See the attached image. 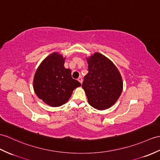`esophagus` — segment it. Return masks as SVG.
<instances>
[{"label":"esophagus","mask_w":160,"mask_h":160,"mask_svg":"<svg viewBox=\"0 0 160 160\" xmlns=\"http://www.w3.org/2000/svg\"><path fill=\"white\" fill-rule=\"evenodd\" d=\"M78 80L79 82H80L82 84V78L81 77H80V78H78Z\"/></svg>","instance_id":"1"}]
</instances>
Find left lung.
<instances>
[{
  "label": "left lung",
  "mask_w": 160,
  "mask_h": 160,
  "mask_svg": "<svg viewBox=\"0 0 160 160\" xmlns=\"http://www.w3.org/2000/svg\"><path fill=\"white\" fill-rule=\"evenodd\" d=\"M86 58L88 73L84 77L82 88L88 102L97 110L108 109L122 93L123 83L121 73L109 58L99 52Z\"/></svg>",
  "instance_id": "8db88e82"
}]
</instances>
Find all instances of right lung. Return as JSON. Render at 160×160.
<instances>
[{
  "label": "right lung",
  "instance_id": "obj_1",
  "mask_svg": "<svg viewBox=\"0 0 160 160\" xmlns=\"http://www.w3.org/2000/svg\"><path fill=\"white\" fill-rule=\"evenodd\" d=\"M65 58L54 52L48 55L37 69L33 89L37 96L51 107L61 106L68 102L73 91L81 86L72 78V70L64 67Z\"/></svg>",
  "mask_w": 160,
  "mask_h": 160
}]
</instances>
